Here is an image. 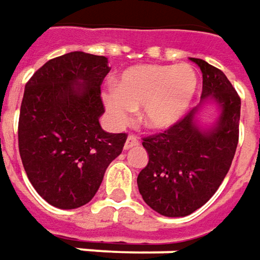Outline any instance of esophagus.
Segmentation results:
<instances>
[{
	"label": "esophagus",
	"mask_w": 260,
	"mask_h": 260,
	"mask_svg": "<svg viewBox=\"0 0 260 260\" xmlns=\"http://www.w3.org/2000/svg\"><path fill=\"white\" fill-rule=\"evenodd\" d=\"M140 144V141H138V138L135 137V135H129L128 138H126V142H125V150H129V148H132V147H135V145H138Z\"/></svg>",
	"instance_id": "esophagus-1"
}]
</instances>
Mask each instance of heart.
I'll return each mask as SVG.
<instances>
[{"label":"heart","instance_id":"1","mask_svg":"<svg viewBox=\"0 0 260 260\" xmlns=\"http://www.w3.org/2000/svg\"><path fill=\"white\" fill-rule=\"evenodd\" d=\"M198 77L189 63L140 65L119 77L116 90L103 93L106 110L119 125L140 109V120L150 129H164L185 115L197 93Z\"/></svg>","mask_w":260,"mask_h":260}]
</instances>
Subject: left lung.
<instances>
[{"label": "left lung", "mask_w": 260, "mask_h": 260, "mask_svg": "<svg viewBox=\"0 0 260 260\" xmlns=\"http://www.w3.org/2000/svg\"><path fill=\"white\" fill-rule=\"evenodd\" d=\"M202 71V102L164 132L142 140L148 164L137 183L145 204L164 217H186L207 204L230 170L240 122V97L224 73L190 58ZM214 100L220 116L209 130L197 125L202 103Z\"/></svg>", "instance_id": "left-lung-1"}]
</instances>
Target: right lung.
Masks as SVG:
<instances>
[{"label":"right lung","instance_id":"obj_1","mask_svg":"<svg viewBox=\"0 0 260 260\" xmlns=\"http://www.w3.org/2000/svg\"><path fill=\"white\" fill-rule=\"evenodd\" d=\"M108 58L70 52L40 67L24 88L18 151L26 175L48 204L80 208L100 187L126 134L102 129L100 85Z\"/></svg>","mask_w":260,"mask_h":260}]
</instances>
